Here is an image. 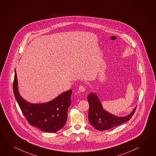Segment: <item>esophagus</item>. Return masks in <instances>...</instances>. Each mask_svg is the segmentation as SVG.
Listing matches in <instances>:
<instances>
[{"label":"esophagus","instance_id":"esophagus-1","mask_svg":"<svg viewBox=\"0 0 156 156\" xmlns=\"http://www.w3.org/2000/svg\"><path fill=\"white\" fill-rule=\"evenodd\" d=\"M78 90H79V91L80 92H84L86 91V88L85 87H84L83 86H80V87H79V88H78Z\"/></svg>","mask_w":156,"mask_h":156}]
</instances>
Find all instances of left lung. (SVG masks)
Instances as JSON below:
<instances>
[{"mask_svg":"<svg viewBox=\"0 0 156 156\" xmlns=\"http://www.w3.org/2000/svg\"><path fill=\"white\" fill-rule=\"evenodd\" d=\"M89 104L88 120L95 129L104 131L127 122L134 114L136 106L133 112L126 117H118L111 114L103 109L98 96L90 93L87 96Z\"/></svg>","mask_w":156,"mask_h":156,"instance_id":"8db88e82","label":"left lung"}]
</instances>
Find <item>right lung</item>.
<instances>
[{
  "label": "right lung",
  "mask_w": 156,
  "mask_h": 156,
  "mask_svg": "<svg viewBox=\"0 0 156 156\" xmlns=\"http://www.w3.org/2000/svg\"><path fill=\"white\" fill-rule=\"evenodd\" d=\"M13 93L23 115L31 126L47 133H55L62 129L68 118V110L72 101V90L64 92L47 103L32 104L20 95L16 70Z\"/></svg>",
  "instance_id": "right-lung-1"
}]
</instances>
